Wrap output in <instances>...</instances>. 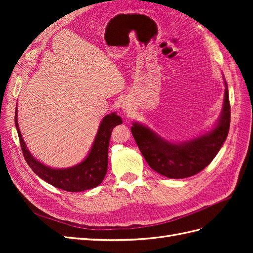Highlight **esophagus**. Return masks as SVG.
I'll use <instances>...</instances> for the list:
<instances>
[{"label": "esophagus", "mask_w": 253, "mask_h": 253, "mask_svg": "<svg viewBox=\"0 0 253 253\" xmlns=\"http://www.w3.org/2000/svg\"><path fill=\"white\" fill-rule=\"evenodd\" d=\"M121 110H122V112H124L126 115H128L132 113V109H131V106H129V104L127 103V102H124L122 103V105H121Z\"/></svg>", "instance_id": "34e87169"}]
</instances>
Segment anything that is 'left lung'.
<instances>
[{
  "label": "left lung",
  "mask_w": 253,
  "mask_h": 253,
  "mask_svg": "<svg viewBox=\"0 0 253 253\" xmlns=\"http://www.w3.org/2000/svg\"><path fill=\"white\" fill-rule=\"evenodd\" d=\"M223 110L215 126L195 138L175 143L168 141L149 126L134 122L131 131L145 162L168 178H186L204 170L224 144L230 126V103L225 81Z\"/></svg>",
  "instance_id": "8db88e82"
}]
</instances>
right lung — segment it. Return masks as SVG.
Returning a JSON list of instances; mask_svg holds the SVG:
<instances>
[{"instance_id":"right-lung-1","label":"right lung","mask_w":253,"mask_h":253,"mask_svg":"<svg viewBox=\"0 0 253 253\" xmlns=\"http://www.w3.org/2000/svg\"><path fill=\"white\" fill-rule=\"evenodd\" d=\"M14 124L19 135L23 155L32 170L40 178L51 186L68 192H82L100 185L108 171V153L113 128L122 124L121 117L116 113L106 115L99 126L97 135L86 158L80 164L64 169H55L36 159L22 138L18 124V111L16 110Z\"/></svg>"}]
</instances>
